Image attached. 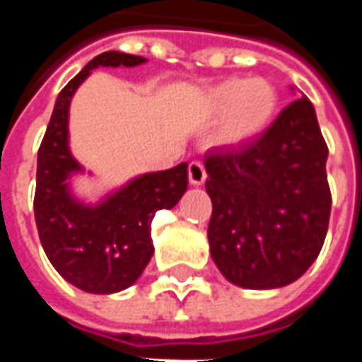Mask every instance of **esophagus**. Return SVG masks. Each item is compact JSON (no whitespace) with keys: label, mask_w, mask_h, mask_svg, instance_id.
Listing matches in <instances>:
<instances>
[{"label":"esophagus","mask_w":362,"mask_h":362,"mask_svg":"<svg viewBox=\"0 0 362 362\" xmlns=\"http://www.w3.org/2000/svg\"><path fill=\"white\" fill-rule=\"evenodd\" d=\"M188 178L192 186H202V184L205 182V178H207V173H205L204 165H202V163H197V160L189 163Z\"/></svg>","instance_id":"esophagus-1"}]
</instances>
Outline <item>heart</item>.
<instances>
[{
    "instance_id": "obj_1",
    "label": "heart",
    "mask_w": 362,
    "mask_h": 362,
    "mask_svg": "<svg viewBox=\"0 0 362 362\" xmlns=\"http://www.w3.org/2000/svg\"><path fill=\"white\" fill-rule=\"evenodd\" d=\"M207 108L223 114L221 139L230 145L250 141L272 126L279 108V90L269 79H225L207 93Z\"/></svg>"
}]
</instances>
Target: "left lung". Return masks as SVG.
I'll return each mask as SVG.
<instances>
[{
  "mask_svg": "<svg viewBox=\"0 0 362 362\" xmlns=\"http://www.w3.org/2000/svg\"><path fill=\"white\" fill-rule=\"evenodd\" d=\"M209 250L244 288H279L318 258L332 211L327 145L316 110L296 98L258 139L205 153Z\"/></svg>",
  "mask_w": 362,
  "mask_h": 362,
  "instance_id": "8db88e82",
  "label": "left lung"
}]
</instances>
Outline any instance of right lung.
I'll return each instance as SVG.
<instances>
[{
  "label": "right lung",
  "mask_w": 362,
  "mask_h": 362,
  "mask_svg": "<svg viewBox=\"0 0 362 362\" xmlns=\"http://www.w3.org/2000/svg\"><path fill=\"white\" fill-rule=\"evenodd\" d=\"M147 59L124 52L96 56L58 95L38 149L35 219L40 243L56 272L74 287L110 295L132 287L153 256L151 223L173 209L188 189V163L147 173L114 189L98 204L71 194L69 178L83 173L69 151V104L96 67H135Z\"/></svg>",
  "instance_id": "right-lung-1"
}]
</instances>
